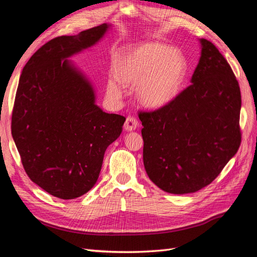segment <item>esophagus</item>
<instances>
[{"mask_svg":"<svg viewBox=\"0 0 257 257\" xmlns=\"http://www.w3.org/2000/svg\"><path fill=\"white\" fill-rule=\"evenodd\" d=\"M138 125H139V123L136 118H134V116H127L125 120V123H124V130L134 131L138 127Z\"/></svg>","mask_w":257,"mask_h":257,"instance_id":"obj_1","label":"esophagus"}]
</instances>
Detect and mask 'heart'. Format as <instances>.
Returning <instances> with one entry per match:
<instances>
[{"instance_id": "1", "label": "heart", "mask_w": 257, "mask_h": 257, "mask_svg": "<svg viewBox=\"0 0 257 257\" xmlns=\"http://www.w3.org/2000/svg\"><path fill=\"white\" fill-rule=\"evenodd\" d=\"M113 76L107 81V94L120 99L124 85H135L137 102L150 109L164 107L181 90L186 60L178 48L158 42L145 43L120 53L113 61Z\"/></svg>"}]
</instances>
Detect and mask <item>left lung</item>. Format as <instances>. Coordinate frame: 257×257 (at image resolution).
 <instances>
[{"mask_svg":"<svg viewBox=\"0 0 257 257\" xmlns=\"http://www.w3.org/2000/svg\"><path fill=\"white\" fill-rule=\"evenodd\" d=\"M199 43L189 87L160 109L139 112L147 175L172 194L194 193L211 183L241 143L238 81L215 46L205 38Z\"/></svg>","mask_w":257,"mask_h":257,"instance_id":"1","label":"left lung"}]
</instances>
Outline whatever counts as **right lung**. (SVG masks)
<instances>
[{
	"mask_svg": "<svg viewBox=\"0 0 257 257\" xmlns=\"http://www.w3.org/2000/svg\"><path fill=\"white\" fill-rule=\"evenodd\" d=\"M110 26L53 38L30 58L20 76L14 142L31 180L61 199L77 198L94 186L107 147L125 121L100 109L91 81L68 60L102 40Z\"/></svg>",
	"mask_w": 257,
	"mask_h": 257,
	"instance_id": "add662e5",
	"label": "right lung"
}]
</instances>
